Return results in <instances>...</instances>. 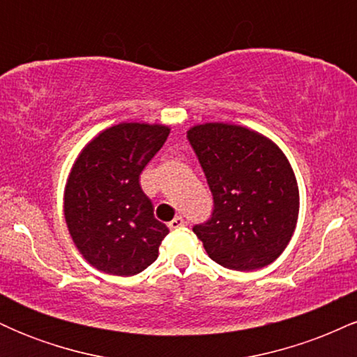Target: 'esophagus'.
Masks as SVG:
<instances>
[{
	"instance_id": "obj_1",
	"label": "esophagus",
	"mask_w": 357,
	"mask_h": 357,
	"mask_svg": "<svg viewBox=\"0 0 357 357\" xmlns=\"http://www.w3.org/2000/svg\"><path fill=\"white\" fill-rule=\"evenodd\" d=\"M184 225H186V221L183 220V216H176V218H173L167 223V227L171 228V230H179V228H183Z\"/></svg>"
}]
</instances>
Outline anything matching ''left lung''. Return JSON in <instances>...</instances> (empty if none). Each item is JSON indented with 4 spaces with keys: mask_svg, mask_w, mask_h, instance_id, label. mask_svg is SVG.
I'll return each mask as SVG.
<instances>
[{
    "mask_svg": "<svg viewBox=\"0 0 357 357\" xmlns=\"http://www.w3.org/2000/svg\"><path fill=\"white\" fill-rule=\"evenodd\" d=\"M213 195L211 216L192 227L221 267L261 268L292 238L298 188L278 147L247 127L203 124L188 130Z\"/></svg>",
    "mask_w": 357,
    "mask_h": 357,
    "instance_id": "obj_1",
    "label": "left lung"
}]
</instances>
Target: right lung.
Here are the masks:
<instances>
[{
    "instance_id": "1",
    "label": "right lung",
    "mask_w": 357,
    "mask_h": 357,
    "mask_svg": "<svg viewBox=\"0 0 357 357\" xmlns=\"http://www.w3.org/2000/svg\"><path fill=\"white\" fill-rule=\"evenodd\" d=\"M169 127L129 122L105 129L84 147L65 188V220L85 260L112 275H136L158 258L169 233L154 218L141 173Z\"/></svg>"
}]
</instances>
